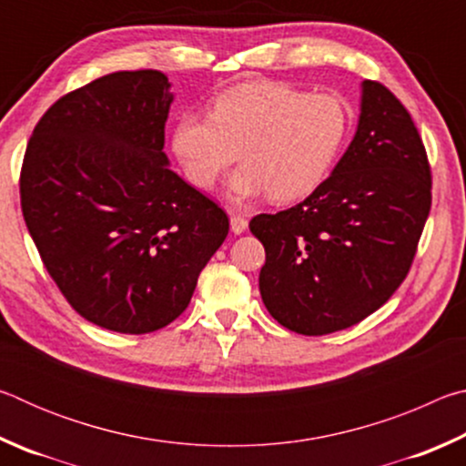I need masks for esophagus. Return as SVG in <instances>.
Masks as SVG:
<instances>
[{"label": "esophagus", "mask_w": 466, "mask_h": 466, "mask_svg": "<svg viewBox=\"0 0 466 466\" xmlns=\"http://www.w3.org/2000/svg\"><path fill=\"white\" fill-rule=\"evenodd\" d=\"M230 228H232V232H234V234H242V232H247V228H248V219L244 218V216H232V218H230Z\"/></svg>", "instance_id": "1"}]
</instances>
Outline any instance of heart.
I'll return each instance as SVG.
<instances>
[{"label": "heart", "mask_w": 466, "mask_h": 466, "mask_svg": "<svg viewBox=\"0 0 466 466\" xmlns=\"http://www.w3.org/2000/svg\"><path fill=\"white\" fill-rule=\"evenodd\" d=\"M350 129L337 96L286 84H238L219 94L211 116L187 113L172 131V152L195 187L209 188L240 152L234 197L265 193L273 201L310 195L333 170Z\"/></svg>", "instance_id": "1"}]
</instances>
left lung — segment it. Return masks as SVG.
Masks as SVG:
<instances>
[{
  "instance_id": "left-lung-1",
  "label": "left lung",
  "mask_w": 466,
  "mask_h": 466,
  "mask_svg": "<svg viewBox=\"0 0 466 466\" xmlns=\"http://www.w3.org/2000/svg\"><path fill=\"white\" fill-rule=\"evenodd\" d=\"M430 208L420 131L386 86L366 80L356 137L333 175L294 208L250 219L265 247L267 310L309 337L358 325L407 278Z\"/></svg>"
}]
</instances>
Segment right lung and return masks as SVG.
I'll return each mask as SVG.
<instances>
[{
	"instance_id": "obj_1",
	"label": "right lung",
	"mask_w": 466,
	"mask_h": 466,
	"mask_svg": "<svg viewBox=\"0 0 466 466\" xmlns=\"http://www.w3.org/2000/svg\"><path fill=\"white\" fill-rule=\"evenodd\" d=\"M156 69L115 72L61 96L20 170L22 216L72 309L102 329L170 325L230 219L168 168L172 94Z\"/></svg>"
}]
</instances>
